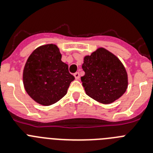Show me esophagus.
I'll use <instances>...</instances> for the list:
<instances>
[{"label": "esophagus", "mask_w": 153, "mask_h": 153, "mask_svg": "<svg viewBox=\"0 0 153 153\" xmlns=\"http://www.w3.org/2000/svg\"><path fill=\"white\" fill-rule=\"evenodd\" d=\"M74 77H75L76 79H79V74L78 72L75 73L74 74Z\"/></svg>", "instance_id": "obj_1"}]
</instances>
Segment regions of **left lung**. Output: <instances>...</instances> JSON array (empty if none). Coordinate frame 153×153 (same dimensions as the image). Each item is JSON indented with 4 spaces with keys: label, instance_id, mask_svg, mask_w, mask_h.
<instances>
[{
    "label": "left lung",
    "instance_id": "left-lung-1",
    "mask_svg": "<svg viewBox=\"0 0 153 153\" xmlns=\"http://www.w3.org/2000/svg\"><path fill=\"white\" fill-rule=\"evenodd\" d=\"M81 77L86 95L103 104H109L123 95L128 87V75L120 59L100 47L85 56Z\"/></svg>",
    "mask_w": 153,
    "mask_h": 153
}]
</instances>
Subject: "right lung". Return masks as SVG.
<instances>
[{
  "instance_id": "1",
  "label": "right lung",
  "mask_w": 153,
  "mask_h": 153,
  "mask_svg": "<svg viewBox=\"0 0 153 153\" xmlns=\"http://www.w3.org/2000/svg\"><path fill=\"white\" fill-rule=\"evenodd\" d=\"M53 44L40 46L32 52L23 71V83L28 95L37 103L51 106L63 98L74 78L68 65Z\"/></svg>"
}]
</instances>
